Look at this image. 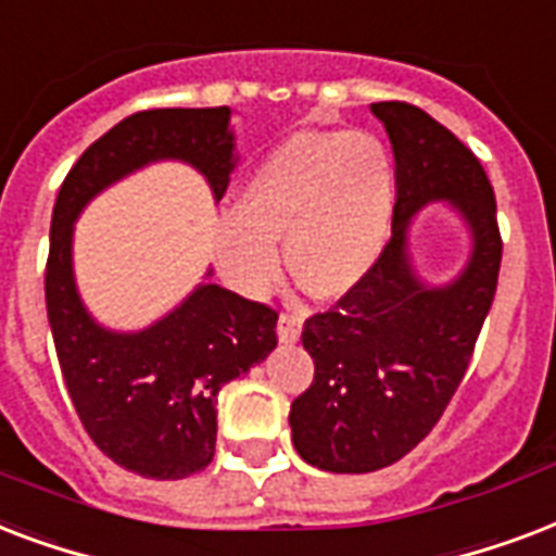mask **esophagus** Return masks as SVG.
Returning a JSON list of instances; mask_svg holds the SVG:
<instances>
[{"label":"esophagus","instance_id":"obj_1","mask_svg":"<svg viewBox=\"0 0 556 556\" xmlns=\"http://www.w3.org/2000/svg\"><path fill=\"white\" fill-rule=\"evenodd\" d=\"M299 337H301V318L283 313V316L278 318V342H283V345H295Z\"/></svg>","mask_w":556,"mask_h":556}]
</instances>
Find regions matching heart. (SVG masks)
I'll return each mask as SVG.
<instances>
[{
	"instance_id": "heart-1",
	"label": "heart",
	"mask_w": 556,
	"mask_h": 556,
	"mask_svg": "<svg viewBox=\"0 0 556 556\" xmlns=\"http://www.w3.org/2000/svg\"><path fill=\"white\" fill-rule=\"evenodd\" d=\"M397 170L389 148L359 130H299L252 170L235 211L217 219L219 275L264 295L290 273L318 299H342L368 278L389 243Z\"/></svg>"
}]
</instances>
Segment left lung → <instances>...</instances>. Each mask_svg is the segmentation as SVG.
I'll use <instances>...</instances> for the list:
<instances>
[{
	"instance_id": "1",
	"label": "left lung",
	"mask_w": 556,
	"mask_h": 556,
	"mask_svg": "<svg viewBox=\"0 0 556 556\" xmlns=\"http://www.w3.org/2000/svg\"><path fill=\"white\" fill-rule=\"evenodd\" d=\"M397 167L391 240L354 292L304 321L316 377L292 400L295 453L327 472H374L412 453L441 420L470 365L496 295L502 238L484 167L412 103H371ZM441 201L463 219V269L434 285L410 255L420 210Z\"/></svg>"
}]
</instances>
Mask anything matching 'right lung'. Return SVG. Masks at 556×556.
I'll return each instance as SVG.
<instances>
[{
	"label": "right lung",
	"instance_id": "obj_1",
	"mask_svg": "<svg viewBox=\"0 0 556 556\" xmlns=\"http://www.w3.org/2000/svg\"><path fill=\"white\" fill-rule=\"evenodd\" d=\"M156 162H182L219 202L238 165L229 106L148 110L84 150L51 211L46 309L80 424L106 458L144 479L205 470L217 443V394L273 354L278 313L211 283L141 330L101 325L75 278V223L89 202Z\"/></svg>",
	"mask_w": 556,
	"mask_h": 556
}]
</instances>
